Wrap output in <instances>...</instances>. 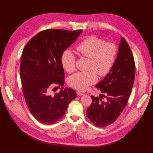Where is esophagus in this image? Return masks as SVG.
<instances>
[{
	"instance_id": "esophagus-1",
	"label": "esophagus",
	"mask_w": 153,
	"mask_h": 153,
	"mask_svg": "<svg viewBox=\"0 0 153 153\" xmlns=\"http://www.w3.org/2000/svg\"><path fill=\"white\" fill-rule=\"evenodd\" d=\"M77 95H79V96L83 95H84V93H83V92H80V91H77Z\"/></svg>"
}]
</instances>
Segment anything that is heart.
<instances>
[{"instance_id":"obj_1","label":"heart","mask_w":153,"mask_h":153,"mask_svg":"<svg viewBox=\"0 0 153 153\" xmlns=\"http://www.w3.org/2000/svg\"><path fill=\"white\" fill-rule=\"evenodd\" d=\"M77 53L91 58L90 69L88 72H79L71 76L69 84L76 89L84 91L91 84L97 82L98 74L106 76L113 67L117 54V47L112 43H105L103 39L91 36L87 37L76 46ZM61 62L64 69L68 72L76 69V57L71 50H66L61 55Z\"/></svg>"}]
</instances>
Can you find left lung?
Here are the masks:
<instances>
[{
    "instance_id": "1",
    "label": "left lung",
    "mask_w": 153,
    "mask_h": 153,
    "mask_svg": "<svg viewBox=\"0 0 153 153\" xmlns=\"http://www.w3.org/2000/svg\"><path fill=\"white\" fill-rule=\"evenodd\" d=\"M135 75L133 56L126 39L121 37L115 62L110 72L96 85L107 100L91 96L92 102L87 115L96 126L104 127L114 123L122 114L130 95Z\"/></svg>"
}]
</instances>
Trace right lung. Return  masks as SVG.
Wrapping results in <instances>:
<instances>
[{
  "mask_svg": "<svg viewBox=\"0 0 153 153\" xmlns=\"http://www.w3.org/2000/svg\"><path fill=\"white\" fill-rule=\"evenodd\" d=\"M82 32L46 30L32 38L23 50L20 78L23 95L31 114L43 124L58 122L76 97V91L70 88L61 87L53 95L50 91L54 86L64 85L61 55Z\"/></svg>",
  "mask_w": 153,
  "mask_h": 153,
  "instance_id": "right-lung-1",
  "label": "right lung"
}]
</instances>
